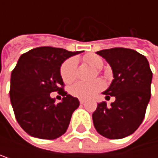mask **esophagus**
I'll return each mask as SVG.
<instances>
[{"label": "esophagus", "instance_id": "esophagus-1", "mask_svg": "<svg viewBox=\"0 0 158 158\" xmlns=\"http://www.w3.org/2000/svg\"><path fill=\"white\" fill-rule=\"evenodd\" d=\"M79 102H80V104H81V105H84V104H85V100L80 99V100H79Z\"/></svg>", "mask_w": 158, "mask_h": 158}]
</instances>
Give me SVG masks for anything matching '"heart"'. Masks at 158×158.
Segmentation results:
<instances>
[{
	"label": "heart",
	"instance_id": "1",
	"mask_svg": "<svg viewBox=\"0 0 158 158\" xmlns=\"http://www.w3.org/2000/svg\"><path fill=\"white\" fill-rule=\"evenodd\" d=\"M85 61L95 69H101L104 66V61L102 57L97 54H89L85 56ZM77 59L72 57L64 62L61 67V76L66 83L73 82L76 77ZM104 88V83L101 80H96L91 83H85L83 81L76 82L69 89V92L74 97L80 99H90L95 96L101 89Z\"/></svg>",
	"mask_w": 158,
	"mask_h": 158
}]
</instances>
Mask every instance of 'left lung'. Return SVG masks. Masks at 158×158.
Here are the masks:
<instances>
[{"label": "left lung", "instance_id": "obj_1", "mask_svg": "<svg viewBox=\"0 0 158 158\" xmlns=\"http://www.w3.org/2000/svg\"><path fill=\"white\" fill-rule=\"evenodd\" d=\"M110 65L113 80L102 92L115 97L107 106L101 102L92 114L96 131L110 139H123L141 124L151 98L153 73L147 58L135 50L113 48L96 52Z\"/></svg>", "mask_w": 158, "mask_h": 158}]
</instances>
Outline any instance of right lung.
Wrapping results in <instances>:
<instances>
[{
	"instance_id": "right-lung-1",
	"label": "right lung",
	"mask_w": 158,
	"mask_h": 158,
	"mask_svg": "<svg viewBox=\"0 0 158 158\" xmlns=\"http://www.w3.org/2000/svg\"><path fill=\"white\" fill-rule=\"evenodd\" d=\"M81 52L38 47L20 56L11 73L9 94L16 119L28 135L54 139L67 131L80 102L64 91L60 68L66 59ZM54 91L64 96L60 103L50 97Z\"/></svg>"
}]
</instances>
